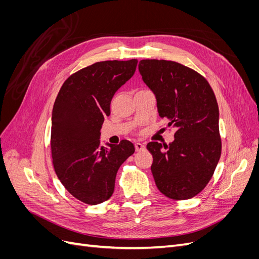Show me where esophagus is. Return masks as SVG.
<instances>
[{
  "instance_id": "1",
  "label": "esophagus",
  "mask_w": 259,
  "mask_h": 259,
  "mask_svg": "<svg viewBox=\"0 0 259 259\" xmlns=\"http://www.w3.org/2000/svg\"><path fill=\"white\" fill-rule=\"evenodd\" d=\"M135 149H136V151L144 150V149H145V145L142 144V143H136V144H135Z\"/></svg>"
}]
</instances>
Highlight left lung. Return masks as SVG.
I'll list each match as a JSON object with an SVG mask.
<instances>
[{
	"label": "left lung",
	"instance_id": "left-lung-1",
	"mask_svg": "<svg viewBox=\"0 0 259 259\" xmlns=\"http://www.w3.org/2000/svg\"><path fill=\"white\" fill-rule=\"evenodd\" d=\"M138 69L155 95L159 115L176 130L169 145H147L155 185L169 199H191L206 187L221 159L215 94L204 76L176 61L144 59Z\"/></svg>",
	"mask_w": 259,
	"mask_h": 259
}]
</instances>
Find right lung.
<instances>
[{"mask_svg": "<svg viewBox=\"0 0 259 259\" xmlns=\"http://www.w3.org/2000/svg\"><path fill=\"white\" fill-rule=\"evenodd\" d=\"M137 59L95 62L70 75L55 100L51 148L58 179L75 199L96 205L110 199L122 164L135 152L124 139L100 147V128L115 92L136 71Z\"/></svg>", "mask_w": 259, "mask_h": 259, "instance_id": "obj_1", "label": "right lung"}]
</instances>
